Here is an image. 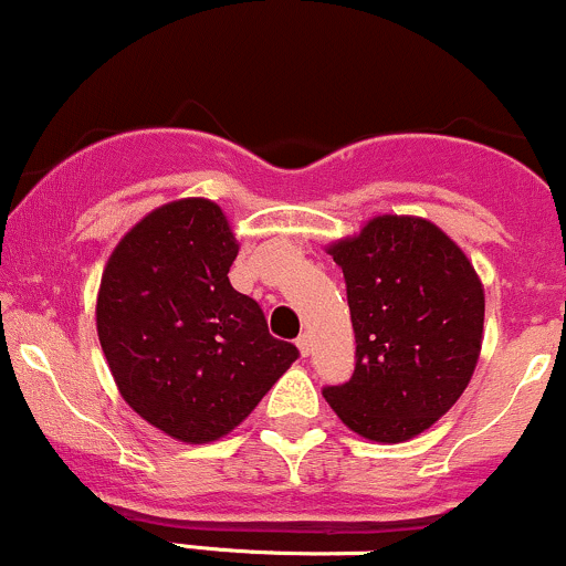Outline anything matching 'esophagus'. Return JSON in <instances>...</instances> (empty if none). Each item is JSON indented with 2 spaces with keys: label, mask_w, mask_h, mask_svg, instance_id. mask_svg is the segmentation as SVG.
I'll return each instance as SVG.
<instances>
[{
  "label": "esophagus",
  "mask_w": 566,
  "mask_h": 566,
  "mask_svg": "<svg viewBox=\"0 0 566 566\" xmlns=\"http://www.w3.org/2000/svg\"><path fill=\"white\" fill-rule=\"evenodd\" d=\"M296 348H300L302 356H310V350H313V337H310V334H300V337H296Z\"/></svg>",
  "instance_id": "obj_1"
}]
</instances>
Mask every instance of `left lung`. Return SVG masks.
Listing matches in <instances>:
<instances>
[{"label": "left lung", "instance_id": "left-lung-1", "mask_svg": "<svg viewBox=\"0 0 566 566\" xmlns=\"http://www.w3.org/2000/svg\"><path fill=\"white\" fill-rule=\"evenodd\" d=\"M343 270L356 367L324 397L345 427L405 442L464 394L483 343L485 296L475 266L434 223L378 216L334 242Z\"/></svg>", "mask_w": 566, "mask_h": 566}]
</instances>
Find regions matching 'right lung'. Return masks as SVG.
<instances>
[{
	"instance_id": "add662e5",
	"label": "right lung",
	"mask_w": 566,
	"mask_h": 566,
	"mask_svg": "<svg viewBox=\"0 0 566 566\" xmlns=\"http://www.w3.org/2000/svg\"><path fill=\"white\" fill-rule=\"evenodd\" d=\"M234 259L221 208L180 199L145 216L102 275L96 332L120 397L180 442L232 431L300 356L232 289Z\"/></svg>"
}]
</instances>
